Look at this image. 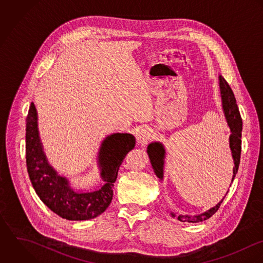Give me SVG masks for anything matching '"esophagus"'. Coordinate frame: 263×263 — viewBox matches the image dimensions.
Returning <instances> with one entry per match:
<instances>
[{
    "label": "esophagus",
    "mask_w": 263,
    "mask_h": 263,
    "mask_svg": "<svg viewBox=\"0 0 263 263\" xmlns=\"http://www.w3.org/2000/svg\"><path fill=\"white\" fill-rule=\"evenodd\" d=\"M153 130L151 128H142L137 134V141L139 144H146L153 138Z\"/></svg>",
    "instance_id": "obj_1"
}]
</instances>
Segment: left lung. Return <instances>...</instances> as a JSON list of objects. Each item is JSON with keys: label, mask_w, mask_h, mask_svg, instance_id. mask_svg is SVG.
<instances>
[{"label": "left lung", "mask_w": 263, "mask_h": 263, "mask_svg": "<svg viewBox=\"0 0 263 263\" xmlns=\"http://www.w3.org/2000/svg\"><path fill=\"white\" fill-rule=\"evenodd\" d=\"M218 85H219V93H220V100H221V108L223 111L224 119L227 121L228 127L230 128L231 134L229 137V145H230V151L232 154V158L234 161V166H233V177L231 184L233 183L236 174L238 173L239 164H240V158H241V137H242V127H243V122L242 118L239 111V107L236 103V99L234 96V92L226 79L221 76L218 75ZM147 154L151 159V163L153 165L154 172L157 175L158 179L160 181L163 180V167H164V159H165V148L164 145L159 142V141H155L148 144L147 146ZM231 186V185H230ZM229 190L227 191L228 194ZM226 194V195H227ZM224 195V197H226ZM224 197L213 208L210 210H206L202 213L199 214H179L177 217L179 220L183 222H199L203 221L210 216H212L217 210L219 209L222 200ZM170 214L173 217H176V213L173 211H170Z\"/></svg>", "instance_id": "obj_1"}]
</instances>
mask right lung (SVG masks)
Masks as SVG:
<instances>
[{"mask_svg":"<svg viewBox=\"0 0 263 263\" xmlns=\"http://www.w3.org/2000/svg\"><path fill=\"white\" fill-rule=\"evenodd\" d=\"M26 165L31 184L41 200L59 216L68 220H86L105 211L112 199V187L120 165L135 147L130 133H112L103 140L98 164L103 184L95 189H75L49 162L41 141L37 110L33 103L26 118Z\"/></svg>","mask_w":263,"mask_h":263,"instance_id":"right-lung-1","label":"right lung"}]
</instances>
